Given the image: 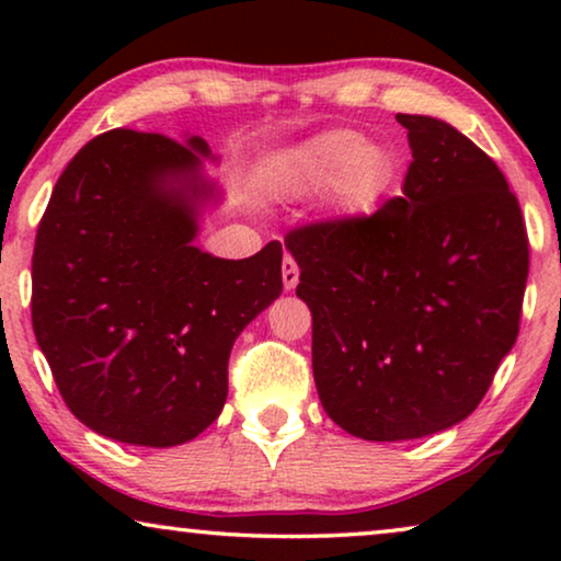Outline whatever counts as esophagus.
Wrapping results in <instances>:
<instances>
[{
    "label": "esophagus",
    "mask_w": 561,
    "mask_h": 561,
    "mask_svg": "<svg viewBox=\"0 0 561 561\" xmlns=\"http://www.w3.org/2000/svg\"><path fill=\"white\" fill-rule=\"evenodd\" d=\"M280 271H283V286H286V290H294L298 286V265H296V260L290 257V255L283 257Z\"/></svg>",
    "instance_id": "esophagus-1"
}]
</instances>
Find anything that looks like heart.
Instances as JSON below:
<instances>
[{
    "label": "heart",
    "instance_id": "b5f03b06",
    "mask_svg": "<svg viewBox=\"0 0 561 561\" xmlns=\"http://www.w3.org/2000/svg\"><path fill=\"white\" fill-rule=\"evenodd\" d=\"M275 179L288 194H313L332 186L334 202L355 214L370 209L390 188L396 158L355 129H329L283 152Z\"/></svg>",
    "mask_w": 561,
    "mask_h": 561
}]
</instances>
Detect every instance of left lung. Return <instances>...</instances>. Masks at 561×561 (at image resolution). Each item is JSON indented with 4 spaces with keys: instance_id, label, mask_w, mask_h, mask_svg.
Listing matches in <instances>:
<instances>
[{
    "instance_id": "8db88e82",
    "label": "left lung",
    "mask_w": 561,
    "mask_h": 561,
    "mask_svg": "<svg viewBox=\"0 0 561 561\" xmlns=\"http://www.w3.org/2000/svg\"><path fill=\"white\" fill-rule=\"evenodd\" d=\"M409 129L403 196L294 229L321 405L367 442L419 439L478 409L518 336L528 237L501 168L447 122Z\"/></svg>"
}]
</instances>
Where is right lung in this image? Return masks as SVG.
I'll use <instances>...</instances> for the list:
<instances>
[{
	"label": "right lung",
	"mask_w": 561,
	"mask_h": 561,
	"mask_svg": "<svg viewBox=\"0 0 561 561\" xmlns=\"http://www.w3.org/2000/svg\"><path fill=\"white\" fill-rule=\"evenodd\" d=\"M202 137L110 129L53 188L33 252V329L81 424L175 447L214 424L244 327L283 290L280 242L244 260L198 250L219 196Z\"/></svg>",
	"instance_id": "add662e5"
}]
</instances>
